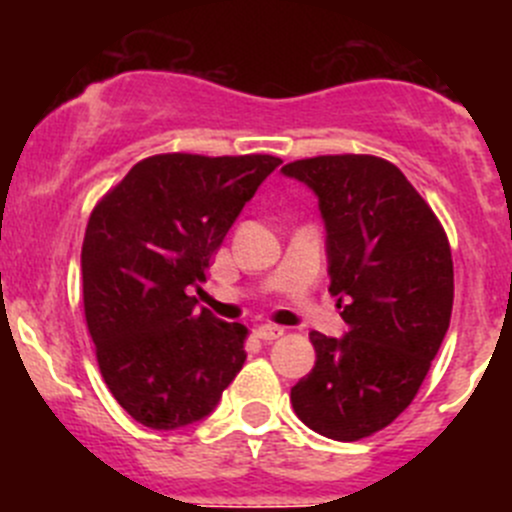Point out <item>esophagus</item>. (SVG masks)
<instances>
[{"label": "esophagus", "mask_w": 512, "mask_h": 512, "mask_svg": "<svg viewBox=\"0 0 512 512\" xmlns=\"http://www.w3.org/2000/svg\"><path fill=\"white\" fill-rule=\"evenodd\" d=\"M256 338H261V341L271 343L276 341V338L283 336V328L281 326H273V323H261V326H256Z\"/></svg>", "instance_id": "1"}]
</instances>
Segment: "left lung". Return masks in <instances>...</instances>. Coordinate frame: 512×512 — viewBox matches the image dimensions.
<instances>
[{"mask_svg":"<svg viewBox=\"0 0 512 512\" xmlns=\"http://www.w3.org/2000/svg\"><path fill=\"white\" fill-rule=\"evenodd\" d=\"M283 174L318 196L328 291L343 338L311 331L316 366L291 388L296 416L326 438H368L416 398L453 311V258L433 209L391 161L298 159Z\"/></svg>","mask_w":512,"mask_h":512,"instance_id":"8db88e82","label":"left lung"}]
</instances>
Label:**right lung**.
I'll return each mask as SVG.
<instances>
[{"label": "right lung", "mask_w": 512, "mask_h": 512, "mask_svg": "<svg viewBox=\"0 0 512 512\" xmlns=\"http://www.w3.org/2000/svg\"><path fill=\"white\" fill-rule=\"evenodd\" d=\"M271 154H156L94 206L82 244L84 316L111 396L141 426L209 416L246 361V326L201 308L191 286L261 181Z\"/></svg>", "instance_id": "right-lung-1"}]
</instances>
